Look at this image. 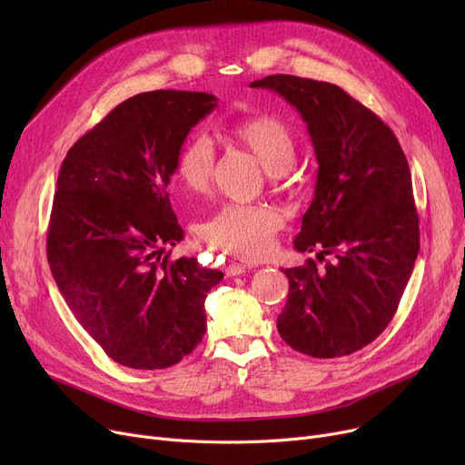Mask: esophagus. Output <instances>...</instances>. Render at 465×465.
Masks as SVG:
<instances>
[{
    "label": "esophagus",
    "instance_id": "obj_1",
    "mask_svg": "<svg viewBox=\"0 0 465 465\" xmlns=\"http://www.w3.org/2000/svg\"><path fill=\"white\" fill-rule=\"evenodd\" d=\"M247 270H251V265L239 263V262H232V263L226 267V275H228V277H237V275L245 273Z\"/></svg>",
    "mask_w": 465,
    "mask_h": 465
}]
</instances>
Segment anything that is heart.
<instances>
[{
    "label": "heart",
    "mask_w": 465,
    "mask_h": 465,
    "mask_svg": "<svg viewBox=\"0 0 465 465\" xmlns=\"http://www.w3.org/2000/svg\"><path fill=\"white\" fill-rule=\"evenodd\" d=\"M232 139L245 146L273 181L296 160V139L275 116H254L232 128ZM214 149L205 135L188 139L175 160V179L190 193H205L213 181ZM282 216L272 205H224L200 226L211 247L245 260H258L273 247Z\"/></svg>",
    "instance_id": "heart-1"
}]
</instances>
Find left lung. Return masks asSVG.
Here are the masks:
<instances>
[{
	"instance_id": "obj_1",
	"label": "left lung",
	"mask_w": 465,
	"mask_h": 465,
	"mask_svg": "<svg viewBox=\"0 0 465 465\" xmlns=\"http://www.w3.org/2000/svg\"><path fill=\"white\" fill-rule=\"evenodd\" d=\"M251 88L273 90L307 124L319 173L302 218L305 265L282 270L288 300L277 319L286 343L312 358L352 354L392 321L420 249L419 214L400 141L343 88L270 75Z\"/></svg>"
}]
</instances>
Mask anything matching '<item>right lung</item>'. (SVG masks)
Here are the masks:
<instances>
[{
	"label": "right lung",
	"mask_w": 465,
	"mask_h": 465,
	"mask_svg": "<svg viewBox=\"0 0 465 465\" xmlns=\"http://www.w3.org/2000/svg\"><path fill=\"white\" fill-rule=\"evenodd\" d=\"M205 92L154 90L116 105L62 162L46 258L62 298L109 358L163 370L203 339L207 292L223 272L169 260L184 235L167 184Z\"/></svg>",
	"instance_id": "obj_1"
}]
</instances>
